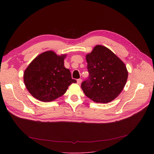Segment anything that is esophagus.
<instances>
[{"instance_id":"obj_1","label":"esophagus","mask_w":154,"mask_h":154,"mask_svg":"<svg viewBox=\"0 0 154 154\" xmlns=\"http://www.w3.org/2000/svg\"><path fill=\"white\" fill-rule=\"evenodd\" d=\"M77 84H81V82H82V80L80 79H77Z\"/></svg>"}]
</instances>
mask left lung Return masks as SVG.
I'll list each match as a JSON object with an SVG mask.
<instances>
[{"label": "left lung", "mask_w": 154, "mask_h": 154, "mask_svg": "<svg viewBox=\"0 0 154 154\" xmlns=\"http://www.w3.org/2000/svg\"><path fill=\"white\" fill-rule=\"evenodd\" d=\"M86 60L89 78L81 85L85 95L97 103H109L117 98L128 78L125 63L101 45L86 55Z\"/></svg>", "instance_id": "8db88e82"}]
</instances>
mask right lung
Returning <instances> with one entry per match:
<instances>
[{
	"label": "right lung",
	"instance_id": "right-lung-1",
	"mask_svg": "<svg viewBox=\"0 0 154 154\" xmlns=\"http://www.w3.org/2000/svg\"><path fill=\"white\" fill-rule=\"evenodd\" d=\"M66 56L48 51L30 62L24 71L23 82L34 98L44 102L53 101L66 93L70 85L77 82L64 66Z\"/></svg>",
	"mask_w": 154,
	"mask_h": 154
}]
</instances>
